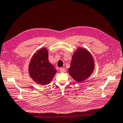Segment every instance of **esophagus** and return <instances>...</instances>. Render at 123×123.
<instances>
[{"mask_svg": "<svg viewBox=\"0 0 123 123\" xmlns=\"http://www.w3.org/2000/svg\"><path fill=\"white\" fill-rule=\"evenodd\" d=\"M59 71L62 73H64V72H66L65 69L64 68H61L59 69Z\"/></svg>", "mask_w": 123, "mask_h": 123, "instance_id": "34e87169", "label": "esophagus"}]
</instances>
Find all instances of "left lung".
Wrapping results in <instances>:
<instances>
[{
	"label": "left lung",
	"instance_id": "1",
	"mask_svg": "<svg viewBox=\"0 0 123 123\" xmlns=\"http://www.w3.org/2000/svg\"><path fill=\"white\" fill-rule=\"evenodd\" d=\"M95 62L87 49L78 47L72 57L68 73L78 82H81L88 78L93 72Z\"/></svg>",
	"mask_w": 123,
	"mask_h": 123
}]
</instances>
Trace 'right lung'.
Instances as JSON below:
<instances>
[{
	"mask_svg": "<svg viewBox=\"0 0 123 123\" xmlns=\"http://www.w3.org/2000/svg\"><path fill=\"white\" fill-rule=\"evenodd\" d=\"M30 77L41 85H47L51 82L57 71L48 59V51L46 48L37 50L33 55L28 66Z\"/></svg>",
	"mask_w": 123,
	"mask_h": 123,
	"instance_id": "add662e5",
	"label": "right lung"
}]
</instances>
